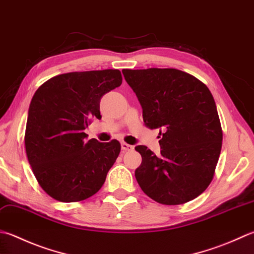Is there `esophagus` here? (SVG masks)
<instances>
[{"instance_id": "obj_1", "label": "esophagus", "mask_w": 254, "mask_h": 254, "mask_svg": "<svg viewBox=\"0 0 254 254\" xmlns=\"http://www.w3.org/2000/svg\"><path fill=\"white\" fill-rule=\"evenodd\" d=\"M121 148H122V151L127 152V151H132L133 150V146L130 145V144L126 143V142H122L121 143Z\"/></svg>"}]
</instances>
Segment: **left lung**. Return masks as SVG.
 Listing matches in <instances>:
<instances>
[{"mask_svg": "<svg viewBox=\"0 0 254 254\" xmlns=\"http://www.w3.org/2000/svg\"><path fill=\"white\" fill-rule=\"evenodd\" d=\"M150 128H160L161 155L137 145L142 163L135 178L163 205L195 199L212 181L222 145L215 100L205 83L173 68L123 69Z\"/></svg>", "mask_w": 254, "mask_h": 254, "instance_id": "1", "label": "left lung"}]
</instances>
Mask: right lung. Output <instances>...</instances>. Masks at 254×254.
I'll return each instance as SVG.
<instances>
[{"instance_id": "right-lung-1", "label": "right lung", "mask_w": 254, "mask_h": 254, "mask_svg": "<svg viewBox=\"0 0 254 254\" xmlns=\"http://www.w3.org/2000/svg\"><path fill=\"white\" fill-rule=\"evenodd\" d=\"M121 83L118 69L68 72L49 79L35 92L25 148L38 184L54 199H87L106 182L120 143L87 140L84 130L92 119H101V98Z\"/></svg>"}]
</instances>
